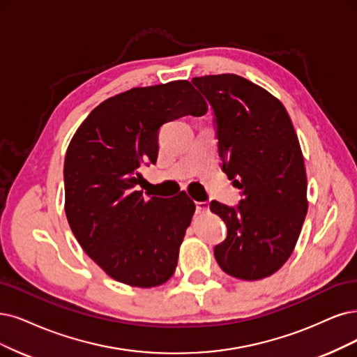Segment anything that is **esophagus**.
I'll return each instance as SVG.
<instances>
[{"label":"esophagus","mask_w":357,"mask_h":357,"mask_svg":"<svg viewBox=\"0 0 357 357\" xmlns=\"http://www.w3.org/2000/svg\"><path fill=\"white\" fill-rule=\"evenodd\" d=\"M195 212L197 213H206V212H208V203L207 202H197L195 203Z\"/></svg>","instance_id":"obj_1"}]
</instances>
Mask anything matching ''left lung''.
<instances>
[{"label": "left lung", "mask_w": 357, "mask_h": 357, "mask_svg": "<svg viewBox=\"0 0 357 357\" xmlns=\"http://www.w3.org/2000/svg\"><path fill=\"white\" fill-rule=\"evenodd\" d=\"M213 112L223 172L241 192L210 210L227 223L215 247L223 272L245 281L275 273L291 256L307 213L305 160L284 105L236 75L194 77Z\"/></svg>", "instance_id": "obj_1"}]
</instances>
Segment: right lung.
Returning a JSON list of instances; mask_svg holds the SVG:
<instances>
[{
    "label": "right lung",
    "instance_id": "obj_1",
    "mask_svg": "<svg viewBox=\"0 0 357 357\" xmlns=\"http://www.w3.org/2000/svg\"><path fill=\"white\" fill-rule=\"evenodd\" d=\"M206 112L192 85L175 81L105 100L76 130L64 158L66 216L84 252L113 280L150 288L174 275L194 202L185 192L147 202L138 170L155 163L162 125Z\"/></svg>",
    "mask_w": 357,
    "mask_h": 357
}]
</instances>
